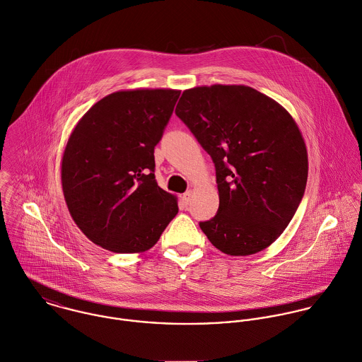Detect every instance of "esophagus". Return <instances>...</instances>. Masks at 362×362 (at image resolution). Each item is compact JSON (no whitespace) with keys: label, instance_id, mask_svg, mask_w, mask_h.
<instances>
[{"label":"esophagus","instance_id":"1","mask_svg":"<svg viewBox=\"0 0 362 362\" xmlns=\"http://www.w3.org/2000/svg\"><path fill=\"white\" fill-rule=\"evenodd\" d=\"M192 196H193V193H192V190H189V192H186L183 196H182V200H183V203L187 206L189 203H190V200H192Z\"/></svg>","mask_w":362,"mask_h":362}]
</instances>
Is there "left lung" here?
I'll list each match as a JSON object with an SVG mask.
<instances>
[{"label": "left lung", "instance_id": "left-lung-1", "mask_svg": "<svg viewBox=\"0 0 362 362\" xmlns=\"http://www.w3.org/2000/svg\"><path fill=\"white\" fill-rule=\"evenodd\" d=\"M175 113L216 166L219 207L202 230L230 256L266 249L296 213L308 180L306 146L291 115L245 85L187 89Z\"/></svg>", "mask_w": 362, "mask_h": 362}]
</instances>
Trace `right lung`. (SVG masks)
Here are the masks:
<instances>
[{
  "instance_id": "right-lung-1",
  "label": "right lung",
  "mask_w": 362,
  "mask_h": 362,
  "mask_svg": "<svg viewBox=\"0 0 362 362\" xmlns=\"http://www.w3.org/2000/svg\"><path fill=\"white\" fill-rule=\"evenodd\" d=\"M180 90L110 93L78 122L62 163L70 214L96 245L115 253L151 249L177 214L155 179L153 149Z\"/></svg>"
}]
</instances>
